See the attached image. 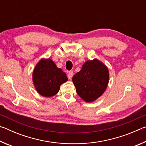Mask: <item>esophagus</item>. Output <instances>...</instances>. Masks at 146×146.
Here are the masks:
<instances>
[{
  "label": "esophagus",
  "instance_id": "1",
  "mask_svg": "<svg viewBox=\"0 0 146 146\" xmlns=\"http://www.w3.org/2000/svg\"><path fill=\"white\" fill-rule=\"evenodd\" d=\"M73 75V71H69V72H68V78H69V79H71V78H72Z\"/></svg>",
  "mask_w": 146,
  "mask_h": 146
}]
</instances>
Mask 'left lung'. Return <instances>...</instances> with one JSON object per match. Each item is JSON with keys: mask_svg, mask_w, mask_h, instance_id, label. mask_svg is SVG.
I'll return each instance as SVG.
<instances>
[{"mask_svg": "<svg viewBox=\"0 0 146 146\" xmlns=\"http://www.w3.org/2000/svg\"><path fill=\"white\" fill-rule=\"evenodd\" d=\"M108 69L97 59L88 60L79 72L73 76V82L78 95L86 102L95 101L107 88Z\"/></svg>", "mask_w": 146, "mask_h": 146, "instance_id": "obj_1", "label": "left lung"}]
</instances>
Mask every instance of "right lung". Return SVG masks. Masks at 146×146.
Instances as JSON below:
<instances>
[{
    "label": "right lung",
    "instance_id": "add662e5",
    "mask_svg": "<svg viewBox=\"0 0 146 146\" xmlns=\"http://www.w3.org/2000/svg\"><path fill=\"white\" fill-rule=\"evenodd\" d=\"M68 80L66 74L58 68L50 58L42 59L33 73V81L37 92L43 97H53L58 92L60 86Z\"/></svg>",
    "mask_w": 146,
    "mask_h": 146
}]
</instances>
